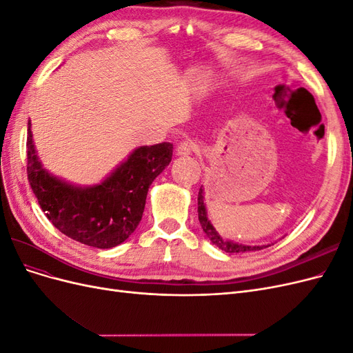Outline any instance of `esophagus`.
Returning <instances> with one entry per match:
<instances>
[{
  "label": "esophagus",
  "instance_id": "esophagus-1",
  "mask_svg": "<svg viewBox=\"0 0 353 353\" xmlns=\"http://www.w3.org/2000/svg\"><path fill=\"white\" fill-rule=\"evenodd\" d=\"M197 148H199V145L193 141H183V143H179L176 147V154L178 156H190L191 153L197 152Z\"/></svg>",
  "mask_w": 353,
  "mask_h": 353
}]
</instances>
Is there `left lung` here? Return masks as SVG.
I'll return each instance as SVG.
<instances>
[{
    "instance_id": "left-lung-1",
    "label": "left lung",
    "mask_w": 353,
    "mask_h": 353,
    "mask_svg": "<svg viewBox=\"0 0 353 353\" xmlns=\"http://www.w3.org/2000/svg\"><path fill=\"white\" fill-rule=\"evenodd\" d=\"M197 212H199V221L200 225L203 228V232L206 234V237L210 240L212 244H215L216 248L221 250L227 252V253H244V252H253V250H262L265 248H268L271 244H263V245H248V244H241L236 243L231 240H225L219 236V232L215 230V227L212 225V222L208 218V210L205 205V190H203V185L199 190V197H197Z\"/></svg>"
}]
</instances>
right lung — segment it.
<instances>
[{
    "instance_id": "obj_1",
    "label": "right lung",
    "mask_w": 353,
    "mask_h": 353,
    "mask_svg": "<svg viewBox=\"0 0 353 353\" xmlns=\"http://www.w3.org/2000/svg\"><path fill=\"white\" fill-rule=\"evenodd\" d=\"M28 122V179L41 209L65 236L97 249H112L137 230L148 188L172 160L174 145H141L101 183L74 185L42 166Z\"/></svg>"
}]
</instances>
